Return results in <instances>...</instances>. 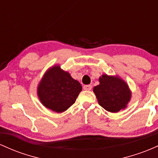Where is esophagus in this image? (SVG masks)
I'll list each match as a JSON object with an SVG mask.
<instances>
[{"mask_svg":"<svg viewBox=\"0 0 158 158\" xmlns=\"http://www.w3.org/2000/svg\"><path fill=\"white\" fill-rule=\"evenodd\" d=\"M84 89H85V90H91L92 89V86H91V85H85V86H84Z\"/></svg>","mask_w":158,"mask_h":158,"instance_id":"obj_1","label":"esophagus"}]
</instances>
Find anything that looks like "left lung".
I'll return each instance as SVG.
<instances>
[{"instance_id": "8db88e82", "label": "left lung", "mask_w": 158, "mask_h": 158, "mask_svg": "<svg viewBox=\"0 0 158 158\" xmlns=\"http://www.w3.org/2000/svg\"><path fill=\"white\" fill-rule=\"evenodd\" d=\"M99 85L93 88L98 104L107 111L117 113L127 107L131 98L130 89L118 76L102 74Z\"/></svg>"}]
</instances>
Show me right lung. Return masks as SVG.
<instances>
[{"label":"right lung","mask_w":158,"mask_h":158,"mask_svg":"<svg viewBox=\"0 0 158 158\" xmlns=\"http://www.w3.org/2000/svg\"><path fill=\"white\" fill-rule=\"evenodd\" d=\"M81 90L78 81L56 65L44 74L37 87V95L45 107L62 113L75 102Z\"/></svg>","instance_id":"add662e5"}]
</instances>
